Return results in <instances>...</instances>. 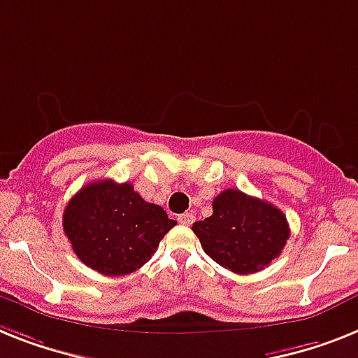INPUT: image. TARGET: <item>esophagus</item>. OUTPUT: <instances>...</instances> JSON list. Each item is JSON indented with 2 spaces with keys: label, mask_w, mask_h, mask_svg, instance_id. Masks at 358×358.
<instances>
[{
  "label": "esophagus",
  "mask_w": 358,
  "mask_h": 358,
  "mask_svg": "<svg viewBox=\"0 0 358 358\" xmlns=\"http://www.w3.org/2000/svg\"><path fill=\"white\" fill-rule=\"evenodd\" d=\"M196 221V215L192 214V212H185V214L179 215V223L181 225H192Z\"/></svg>",
  "instance_id": "1"
}]
</instances>
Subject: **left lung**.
Masks as SVG:
<instances>
[{
  "instance_id": "left-lung-1",
  "label": "left lung",
  "mask_w": 358,
  "mask_h": 358,
  "mask_svg": "<svg viewBox=\"0 0 358 358\" xmlns=\"http://www.w3.org/2000/svg\"><path fill=\"white\" fill-rule=\"evenodd\" d=\"M212 215L192 230L215 264L236 274H252L278 258L289 239V223L280 208L229 188L212 203Z\"/></svg>"
}]
</instances>
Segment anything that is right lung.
Listing matches in <instances>:
<instances>
[{"label": "right lung", "instance_id": "1", "mask_svg": "<svg viewBox=\"0 0 358 358\" xmlns=\"http://www.w3.org/2000/svg\"><path fill=\"white\" fill-rule=\"evenodd\" d=\"M177 221L148 203L131 182L94 181L76 192L64 210V232L80 262L106 276L143 267Z\"/></svg>", "mask_w": 358, "mask_h": 358}]
</instances>
